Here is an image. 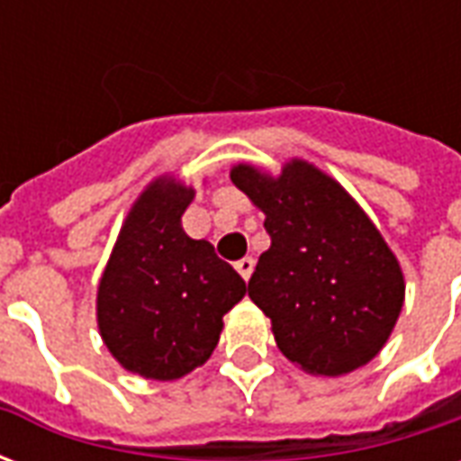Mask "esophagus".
<instances>
[{"label": "esophagus", "mask_w": 461, "mask_h": 461, "mask_svg": "<svg viewBox=\"0 0 461 461\" xmlns=\"http://www.w3.org/2000/svg\"><path fill=\"white\" fill-rule=\"evenodd\" d=\"M237 271L241 274V279L249 281L251 271H254V259H251V257H244V259L237 261Z\"/></svg>", "instance_id": "1"}]
</instances>
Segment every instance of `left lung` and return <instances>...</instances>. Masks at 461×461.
Here are the masks:
<instances>
[{"mask_svg": "<svg viewBox=\"0 0 461 461\" xmlns=\"http://www.w3.org/2000/svg\"><path fill=\"white\" fill-rule=\"evenodd\" d=\"M231 182L267 214L271 247L249 299L271 319L291 363L340 377L383 350L405 303V274L366 210L313 162L291 158L279 175L240 162Z\"/></svg>", "mask_w": 461, "mask_h": 461, "instance_id": "left-lung-1", "label": "left lung"}]
</instances>
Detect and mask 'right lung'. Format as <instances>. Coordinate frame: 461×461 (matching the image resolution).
I'll return each mask as SVG.
<instances>
[{
	"label": "right lung",
	"mask_w": 461,
	"mask_h": 461,
	"mask_svg": "<svg viewBox=\"0 0 461 461\" xmlns=\"http://www.w3.org/2000/svg\"><path fill=\"white\" fill-rule=\"evenodd\" d=\"M194 187L165 172L122 220L95 294V321L108 353L128 373L177 380L210 360L224 313L247 284L204 240L182 230Z\"/></svg>",
	"instance_id": "add662e5"
}]
</instances>
